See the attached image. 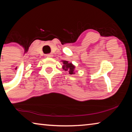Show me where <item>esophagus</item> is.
<instances>
[{
	"label": "esophagus",
	"instance_id": "1",
	"mask_svg": "<svg viewBox=\"0 0 132 132\" xmlns=\"http://www.w3.org/2000/svg\"><path fill=\"white\" fill-rule=\"evenodd\" d=\"M53 55L52 54H51V53H50V54H47L46 55V56L47 57H53Z\"/></svg>",
	"mask_w": 132,
	"mask_h": 132
}]
</instances>
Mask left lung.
<instances>
[{
  "label": "left lung",
  "mask_w": 132,
  "mask_h": 132,
  "mask_svg": "<svg viewBox=\"0 0 132 132\" xmlns=\"http://www.w3.org/2000/svg\"><path fill=\"white\" fill-rule=\"evenodd\" d=\"M63 63V66H62V69L64 71H68L70 75H74L75 74V66L71 62H69L67 61H62Z\"/></svg>",
  "instance_id": "1"
}]
</instances>
